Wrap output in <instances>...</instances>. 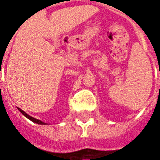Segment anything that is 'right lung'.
Instances as JSON below:
<instances>
[{"instance_id":"right-lung-1","label":"right lung","mask_w":160,"mask_h":160,"mask_svg":"<svg viewBox=\"0 0 160 160\" xmlns=\"http://www.w3.org/2000/svg\"><path fill=\"white\" fill-rule=\"evenodd\" d=\"M18 109H19V111H20V112H21V113L23 114V115H24V116H25L26 118H28V119H30L31 121H32V122H34V123H36V124H38V125H46V124H45L44 122H42V121H41V120H39V119H36V118H33V117L29 116L28 114L26 113L25 111H23V110H22V109H20V108H18Z\"/></svg>"}]
</instances>
